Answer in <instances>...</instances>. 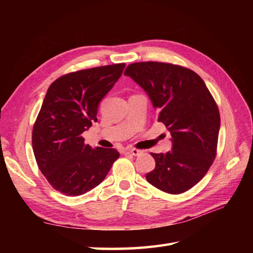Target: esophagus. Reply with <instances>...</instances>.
<instances>
[{"instance_id":"1","label":"esophagus","mask_w":253,"mask_h":253,"mask_svg":"<svg viewBox=\"0 0 253 253\" xmlns=\"http://www.w3.org/2000/svg\"><path fill=\"white\" fill-rule=\"evenodd\" d=\"M126 152L130 153L131 155H135V157H139V155H141L143 153L141 150H138V149H135V148H133V149H127Z\"/></svg>"}]
</instances>
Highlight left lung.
Listing matches in <instances>:
<instances>
[{"label":"left lung","instance_id":"obj_1","mask_svg":"<svg viewBox=\"0 0 253 253\" xmlns=\"http://www.w3.org/2000/svg\"><path fill=\"white\" fill-rule=\"evenodd\" d=\"M124 75L149 94L158 122L170 131L173 149L151 153L155 169L147 180L164 192L178 195L200 181L216 157L221 118L215 100L191 69L162 62L132 63Z\"/></svg>","mask_w":253,"mask_h":253}]
</instances>
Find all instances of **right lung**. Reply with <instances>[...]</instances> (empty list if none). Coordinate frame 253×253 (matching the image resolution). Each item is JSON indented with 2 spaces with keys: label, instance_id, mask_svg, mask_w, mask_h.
Returning <instances> with one entry per match:
<instances>
[{
  "label": "right lung",
  "instance_id": "obj_1",
  "mask_svg": "<svg viewBox=\"0 0 253 253\" xmlns=\"http://www.w3.org/2000/svg\"><path fill=\"white\" fill-rule=\"evenodd\" d=\"M124 68L120 63L68 73L47 89L32 129V149L41 173L63 195L93 189L120 158L115 149H92L82 133L98 121L100 101Z\"/></svg>",
  "mask_w": 253,
  "mask_h": 253
}]
</instances>
